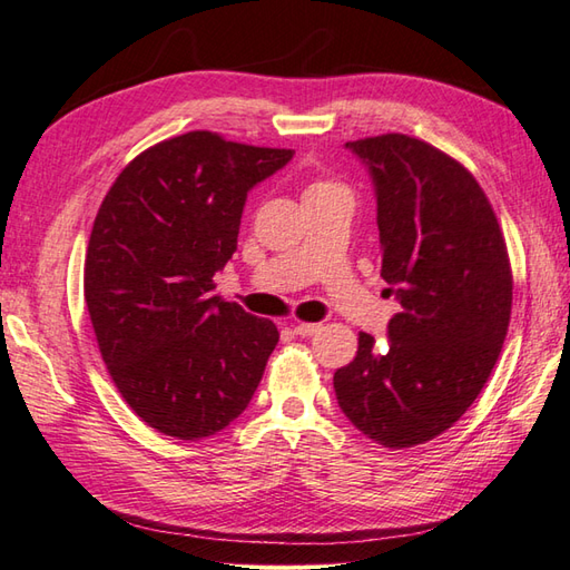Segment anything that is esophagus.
<instances>
[{"label":"esophagus","mask_w":570,"mask_h":570,"mask_svg":"<svg viewBox=\"0 0 570 570\" xmlns=\"http://www.w3.org/2000/svg\"><path fill=\"white\" fill-rule=\"evenodd\" d=\"M321 331V323H296L294 325V333L301 337H311Z\"/></svg>","instance_id":"obj_1"}]
</instances>
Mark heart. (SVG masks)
I'll list each match as a JSON object with an SVG mask.
<instances>
[{
    "mask_svg": "<svg viewBox=\"0 0 570 570\" xmlns=\"http://www.w3.org/2000/svg\"><path fill=\"white\" fill-rule=\"evenodd\" d=\"M325 188H337V186L331 184V180H313V184L308 186V193H313V190H325Z\"/></svg>",
    "mask_w": 570,
    "mask_h": 570,
    "instance_id": "obj_1",
    "label": "heart"
}]
</instances>
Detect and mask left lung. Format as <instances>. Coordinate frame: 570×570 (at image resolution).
<instances>
[{
	"instance_id": "1",
	"label": "left lung",
	"mask_w": 570,
	"mask_h": 570,
	"mask_svg": "<svg viewBox=\"0 0 570 570\" xmlns=\"http://www.w3.org/2000/svg\"><path fill=\"white\" fill-rule=\"evenodd\" d=\"M345 149L374 186L380 274L402 311L386 343L360 333L333 386L357 431L411 448L451 429L485 386L510 325V257L485 193L451 156L406 135Z\"/></svg>"
}]
</instances>
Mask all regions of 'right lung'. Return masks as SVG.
Here are the masks:
<instances>
[{
	"instance_id": "obj_1",
	"label": "right lung",
	"mask_w": 570,
	"mask_h": 570,
	"mask_svg": "<svg viewBox=\"0 0 570 570\" xmlns=\"http://www.w3.org/2000/svg\"><path fill=\"white\" fill-rule=\"evenodd\" d=\"M292 149L188 131L139 154L107 193L85 257V304L131 411L178 441L229 426L252 402L278 331L213 294L247 193Z\"/></svg>"
}]
</instances>
